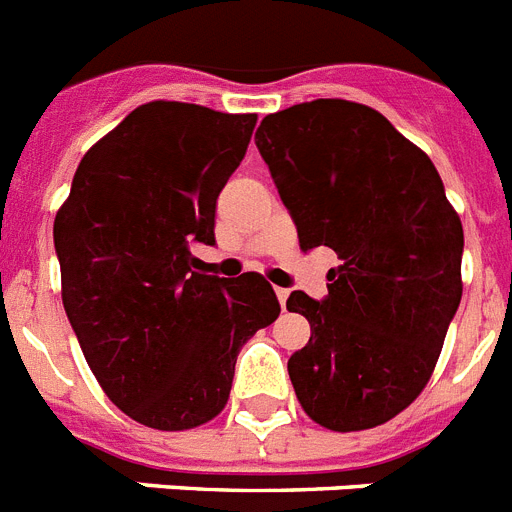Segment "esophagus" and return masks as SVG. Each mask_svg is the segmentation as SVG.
I'll return each mask as SVG.
<instances>
[{
	"instance_id": "esophagus-1",
	"label": "esophagus",
	"mask_w": 512,
	"mask_h": 512,
	"mask_svg": "<svg viewBox=\"0 0 512 512\" xmlns=\"http://www.w3.org/2000/svg\"><path fill=\"white\" fill-rule=\"evenodd\" d=\"M274 293H277V301H280L282 311H285V303H287V295H290V290H285V287H277Z\"/></svg>"
}]
</instances>
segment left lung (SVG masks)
<instances>
[{
	"label": "left lung",
	"mask_w": 512,
	"mask_h": 512,
	"mask_svg": "<svg viewBox=\"0 0 512 512\" xmlns=\"http://www.w3.org/2000/svg\"><path fill=\"white\" fill-rule=\"evenodd\" d=\"M264 162L303 251L332 248L322 303L295 290L311 340L287 371L311 421L361 432L421 395L458 311L463 225L432 159L377 109L345 99L266 114Z\"/></svg>",
	"instance_id": "obj_1"
}]
</instances>
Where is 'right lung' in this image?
<instances>
[{"label": "right lung", "mask_w": 512, "mask_h": 512, "mask_svg": "<svg viewBox=\"0 0 512 512\" xmlns=\"http://www.w3.org/2000/svg\"><path fill=\"white\" fill-rule=\"evenodd\" d=\"M256 114L149 101L80 159L54 219L62 303L96 382L122 413L185 432L222 413L240 348L280 316L256 272H196L219 190Z\"/></svg>", "instance_id": "right-lung-1"}]
</instances>
